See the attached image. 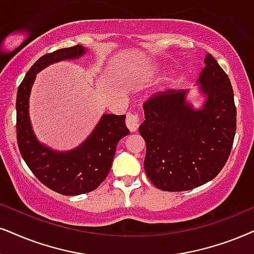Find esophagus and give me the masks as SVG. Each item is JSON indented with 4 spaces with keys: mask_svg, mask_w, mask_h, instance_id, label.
Returning a JSON list of instances; mask_svg holds the SVG:
<instances>
[{
    "mask_svg": "<svg viewBox=\"0 0 254 254\" xmlns=\"http://www.w3.org/2000/svg\"><path fill=\"white\" fill-rule=\"evenodd\" d=\"M125 123H127V127H129V130L131 132H134V131H137L138 127H139L140 124V115L139 114H127V121H125Z\"/></svg>",
    "mask_w": 254,
    "mask_h": 254,
    "instance_id": "obj_1",
    "label": "esophagus"
}]
</instances>
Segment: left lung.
<instances>
[{
  "instance_id": "1",
  "label": "left lung",
  "mask_w": 254,
  "mask_h": 254,
  "mask_svg": "<svg viewBox=\"0 0 254 254\" xmlns=\"http://www.w3.org/2000/svg\"><path fill=\"white\" fill-rule=\"evenodd\" d=\"M206 102L194 110L183 89H169L144 102L139 133L146 144L144 169L156 188L178 192L212 181L232 150L237 109L229 76L208 54L199 76Z\"/></svg>"
}]
</instances>
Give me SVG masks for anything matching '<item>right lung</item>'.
<instances>
[{"label":"right lung","mask_w":254,"mask_h":254,"mask_svg":"<svg viewBox=\"0 0 254 254\" xmlns=\"http://www.w3.org/2000/svg\"><path fill=\"white\" fill-rule=\"evenodd\" d=\"M85 53L79 44L46 54L38 59L21 82L16 97V137L22 158L42 184L63 195L96 190L107 178L117 143L129 134L125 115H103L94 132L69 152H56L42 145L29 121V95L36 73L51 63L78 59Z\"/></svg>","instance_id":"add662e5"}]
</instances>
